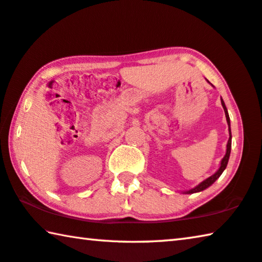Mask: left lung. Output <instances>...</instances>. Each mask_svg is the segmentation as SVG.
Segmentation results:
<instances>
[{"label":"left lung","instance_id":"8db88e82","mask_svg":"<svg viewBox=\"0 0 262 262\" xmlns=\"http://www.w3.org/2000/svg\"><path fill=\"white\" fill-rule=\"evenodd\" d=\"M222 105L223 108H224L225 111V116H226V121H228V125H229V130H230V138L228 141V145H226V154L225 157L223 158V160L221 162V167L220 169H218L215 174L211 175V177L208 178L207 180H204L203 182H201L199 186L195 187L194 189H190L189 191H186L187 194H192V192H199V191H202L204 190L205 188H208L209 186H211V184L216 181V180L221 177L223 171L226 168V166H228V162H229V158H230V152H231V128H230V117H229V114H228V109H226V106L224 104V101L222 100Z\"/></svg>","mask_w":262,"mask_h":262}]
</instances>
